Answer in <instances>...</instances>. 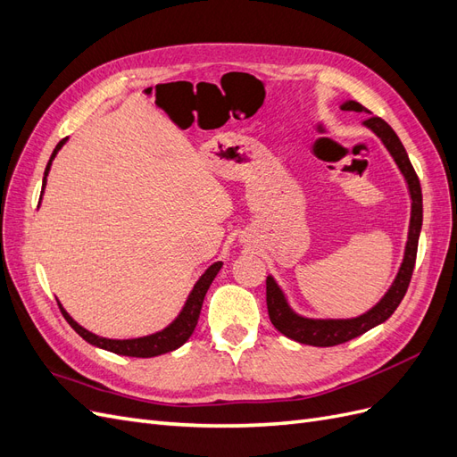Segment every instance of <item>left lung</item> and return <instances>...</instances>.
Instances as JSON below:
<instances>
[{
	"instance_id": "left-lung-1",
	"label": "left lung",
	"mask_w": 457,
	"mask_h": 457,
	"mask_svg": "<svg viewBox=\"0 0 457 457\" xmlns=\"http://www.w3.org/2000/svg\"><path fill=\"white\" fill-rule=\"evenodd\" d=\"M341 110H353V112H364L371 114L368 108H364L356 101H345L341 104ZM364 126L376 133L385 148L389 150L395 163L398 165L400 173L404 175V181L410 190L411 198V213H410V228H408V242L404 250V259L400 262V269L395 282L386 289V294L376 303L370 311H366L361 316L354 318H307L297 314L292 307H289L287 297L284 295L282 287L276 284L272 276H267V309L272 326L284 334L286 337L294 339L303 345H312V347H334V345H341L345 341H351L358 336L366 334L368 329L383 324L389 318L400 301L404 299L406 289L411 280L413 265H416L418 255V242L420 232L423 223V198H421V185L420 179L413 171L410 158L406 154V148L400 143L396 133L385 120L378 116H370L364 120Z\"/></svg>"
}]
</instances>
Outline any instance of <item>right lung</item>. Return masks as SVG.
<instances>
[{"instance_id": "obj_1", "label": "right lung", "mask_w": 457, "mask_h": 457, "mask_svg": "<svg viewBox=\"0 0 457 457\" xmlns=\"http://www.w3.org/2000/svg\"><path fill=\"white\" fill-rule=\"evenodd\" d=\"M66 143V139H62L57 146H54L53 154L47 162V168L44 173V183H41V196H44V188L47 185V175L51 170V163L57 156V152L62 148V145ZM223 267V262L217 261L213 265L207 269L202 276L200 280L192 287V292L187 297V303L183 311L179 312V316L175 320L168 326L163 328L162 331H156V334H150L145 337H135V339H108V337H101V336H95L91 331H87L86 328H81L74 318L68 314L62 305L59 303L61 312L66 318V322L72 326V329L79 337H84L87 343L95 345V347L110 351L114 354H121V356H135V358H152V356H158V354H165V353H171L175 349L181 347L183 343L188 341V337L192 336V331H195L196 324H198V318H200V311H202V303L204 297L207 294V289H210L213 278L217 276V272Z\"/></svg>"}]
</instances>
